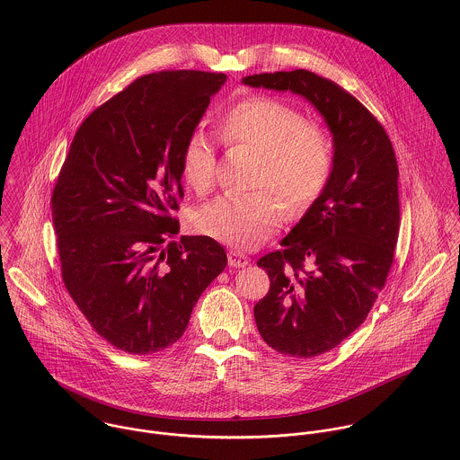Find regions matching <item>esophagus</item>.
Wrapping results in <instances>:
<instances>
[{"mask_svg":"<svg viewBox=\"0 0 460 460\" xmlns=\"http://www.w3.org/2000/svg\"><path fill=\"white\" fill-rule=\"evenodd\" d=\"M228 265L230 267H246V265H250V259L237 253V252H230L228 253Z\"/></svg>","mask_w":460,"mask_h":460,"instance_id":"esophagus-1","label":"esophagus"}]
</instances>
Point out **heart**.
Wrapping results in <instances>:
<instances>
[{"mask_svg": "<svg viewBox=\"0 0 460 460\" xmlns=\"http://www.w3.org/2000/svg\"><path fill=\"white\" fill-rule=\"evenodd\" d=\"M228 143L261 152L255 186L278 193L292 214L310 208L328 186L334 163L328 132L283 101L250 97L230 106L219 120ZM184 181L197 191L210 188L216 172V146L203 131L186 139L181 152ZM269 191L228 193L198 208V230L237 252L259 248L283 221V205Z\"/></svg>", "mask_w": 460, "mask_h": 460, "instance_id": "heart-1", "label": "heart"}]
</instances>
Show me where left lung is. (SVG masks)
Here are the masks:
<instances>
[{
	"label": "left lung",
	"mask_w": 460,
	"mask_h": 460,
	"mask_svg": "<svg viewBox=\"0 0 460 460\" xmlns=\"http://www.w3.org/2000/svg\"><path fill=\"white\" fill-rule=\"evenodd\" d=\"M243 83L306 99L332 136L326 190L281 241L285 250L257 262L270 279L253 310L263 341L315 358L363 324L386 283L400 228L394 145L356 97L315 72H263Z\"/></svg>",
	"instance_id": "obj_1"
}]
</instances>
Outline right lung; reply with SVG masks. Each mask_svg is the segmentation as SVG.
Segmentation results:
<instances>
[{"label":"right lung","instance_id":"1","mask_svg":"<svg viewBox=\"0 0 460 460\" xmlns=\"http://www.w3.org/2000/svg\"><path fill=\"white\" fill-rule=\"evenodd\" d=\"M226 74L163 70L97 108L75 132L51 208L66 290L113 347L152 354L188 328L226 267L207 235H181V152Z\"/></svg>","mask_w":460,"mask_h":460}]
</instances>
